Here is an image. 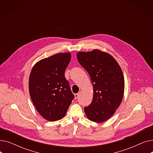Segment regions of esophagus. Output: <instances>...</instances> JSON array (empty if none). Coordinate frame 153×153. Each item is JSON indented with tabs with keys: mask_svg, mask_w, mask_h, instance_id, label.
<instances>
[{
	"mask_svg": "<svg viewBox=\"0 0 153 153\" xmlns=\"http://www.w3.org/2000/svg\"><path fill=\"white\" fill-rule=\"evenodd\" d=\"M78 96H79V94H74V98H75V99H77Z\"/></svg>",
	"mask_w": 153,
	"mask_h": 153,
	"instance_id": "esophagus-1",
	"label": "esophagus"
}]
</instances>
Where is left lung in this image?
Masks as SVG:
<instances>
[{
	"label": "left lung",
	"instance_id": "obj_1",
	"mask_svg": "<svg viewBox=\"0 0 153 153\" xmlns=\"http://www.w3.org/2000/svg\"><path fill=\"white\" fill-rule=\"evenodd\" d=\"M77 58L88 72L93 85V99L84 108L87 118L96 123L106 121L121 103L125 90L122 70L110 54L99 50L78 52Z\"/></svg>",
	"mask_w": 153,
	"mask_h": 153
}]
</instances>
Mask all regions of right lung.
Listing matches in <instances>:
<instances>
[{
    "instance_id": "add662e5",
    "label": "right lung",
    "mask_w": 153,
    "mask_h": 153,
    "mask_svg": "<svg viewBox=\"0 0 153 153\" xmlns=\"http://www.w3.org/2000/svg\"><path fill=\"white\" fill-rule=\"evenodd\" d=\"M70 53L54 54L38 61L29 77V92L43 118L50 122L62 119L74 98L64 72L71 61Z\"/></svg>"
}]
</instances>
